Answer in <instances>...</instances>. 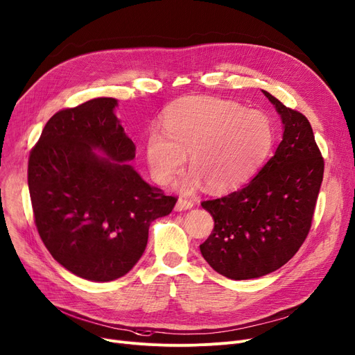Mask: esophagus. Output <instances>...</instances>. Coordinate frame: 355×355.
<instances>
[{
    "instance_id": "obj_1",
    "label": "esophagus",
    "mask_w": 355,
    "mask_h": 355,
    "mask_svg": "<svg viewBox=\"0 0 355 355\" xmlns=\"http://www.w3.org/2000/svg\"><path fill=\"white\" fill-rule=\"evenodd\" d=\"M193 206H194V203L191 202V200H187V198H182V197H180V198H178V202H177V205H175V210H177V211L189 210V209H191Z\"/></svg>"
}]
</instances>
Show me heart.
Here are the masks:
<instances>
[{"instance_id": "heart-1", "label": "heart", "mask_w": 355, "mask_h": 355, "mask_svg": "<svg viewBox=\"0 0 355 355\" xmlns=\"http://www.w3.org/2000/svg\"><path fill=\"white\" fill-rule=\"evenodd\" d=\"M164 133L155 132L148 139L150 173L159 184L171 182L190 155L193 171L178 184L184 193L194 191L202 181L214 193L241 187L264 162L274 142L264 113L207 97L175 103L165 114Z\"/></svg>"}]
</instances>
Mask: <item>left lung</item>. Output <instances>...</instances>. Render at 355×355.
Segmentation results:
<instances>
[{"label": "left lung", "instance_id": "left-lung-1", "mask_svg": "<svg viewBox=\"0 0 355 355\" xmlns=\"http://www.w3.org/2000/svg\"><path fill=\"white\" fill-rule=\"evenodd\" d=\"M263 92L282 117L283 141L246 186L202 203L214 227L200 251L216 272L232 280L267 275L299 251L323 178V158L309 120Z\"/></svg>", "mask_w": 355, "mask_h": 355}]
</instances>
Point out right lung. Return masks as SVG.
<instances>
[{"mask_svg":"<svg viewBox=\"0 0 355 355\" xmlns=\"http://www.w3.org/2000/svg\"><path fill=\"white\" fill-rule=\"evenodd\" d=\"M116 107L101 97L58 112L28 158L37 232L60 266L89 282L128 274L145 252L150 223L177 202L128 164L136 146Z\"/></svg>","mask_w":355,"mask_h":355,"instance_id":"obj_1","label":"right lung"}]
</instances>
